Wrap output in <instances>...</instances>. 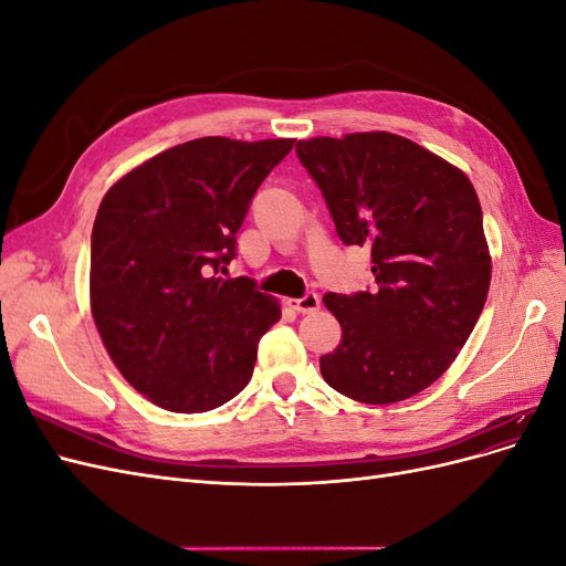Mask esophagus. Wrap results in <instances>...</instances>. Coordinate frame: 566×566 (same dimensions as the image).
I'll list each match as a JSON object with an SVG mask.
<instances>
[{
	"label": "esophagus",
	"mask_w": 566,
	"mask_h": 566,
	"mask_svg": "<svg viewBox=\"0 0 566 566\" xmlns=\"http://www.w3.org/2000/svg\"><path fill=\"white\" fill-rule=\"evenodd\" d=\"M290 306H293V310L297 312V314H312V312H316L318 306H321V297L316 295V293H306L304 297H297V300H290L287 302Z\"/></svg>",
	"instance_id": "obj_1"
}]
</instances>
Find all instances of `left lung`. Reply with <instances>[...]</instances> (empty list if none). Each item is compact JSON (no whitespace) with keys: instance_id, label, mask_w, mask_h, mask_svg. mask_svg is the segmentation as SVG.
Returning <instances> with one entry per match:
<instances>
[{"instance_id":"left-lung-1","label":"left lung","mask_w":566,"mask_h":566,"mask_svg":"<svg viewBox=\"0 0 566 566\" xmlns=\"http://www.w3.org/2000/svg\"><path fill=\"white\" fill-rule=\"evenodd\" d=\"M345 245L370 248L373 293L323 304L342 328L321 356L333 389L397 403L437 382L484 310L491 252L468 175L399 134L354 132L297 142Z\"/></svg>"}]
</instances>
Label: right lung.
Wrapping results in <instances>:
<instances>
[{"label":"right lung","mask_w":566,"mask_h":566,"mask_svg":"<svg viewBox=\"0 0 566 566\" xmlns=\"http://www.w3.org/2000/svg\"><path fill=\"white\" fill-rule=\"evenodd\" d=\"M295 139L202 136L119 177L92 231L90 306L123 378L172 413H205L252 378L281 318L250 279L214 276L235 254L250 200Z\"/></svg>","instance_id":"add662e5"}]
</instances>
